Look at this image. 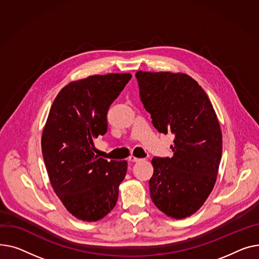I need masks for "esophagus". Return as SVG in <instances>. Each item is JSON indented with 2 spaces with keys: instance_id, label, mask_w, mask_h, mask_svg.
<instances>
[{
  "instance_id": "obj_1",
  "label": "esophagus",
  "mask_w": 259,
  "mask_h": 259,
  "mask_svg": "<svg viewBox=\"0 0 259 259\" xmlns=\"http://www.w3.org/2000/svg\"><path fill=\"white\" fill-rule=\"evenodd\" d=\"M141 159H139V158H137V157H135V156H131L130 158H128V161H131V162H138V161H140Z\"/></svg>"
}]
</instances>
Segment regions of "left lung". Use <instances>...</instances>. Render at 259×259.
Returning a JSON list of instances; mask_svg holds the SVG:
<instances>
[{
	"mask_svg": "<svg viewBox=\"0 0 259 259\" xmlns=\"http://www.w3.org/2000/svg\"><path fill=\"white\" fill-rule=\"evenodd\" d=\"M136 77L154 126L175 136L174 156L151 160L150 197L167 217L185 219L214 187L223 151L220 122L205 91L187 74L138 71Z\"/></svg>",
	"mask_w": 259,
	"mask_h": 259,
	"instance_id": "1",
	"label": "left lung"
}]
</instances>
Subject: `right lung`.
Instances as JSON below:
<instances>
[{
	"mask_svg": "<svg viewBox=\"0 0 259 259\" xmlns=\"http://www.w3.org/2000/svg\"><path fill=\"white\" fill-rule=\"evenodd\" d=\"M130 73L93 75L70 82L54 99L41 136L50 183L76 219L96 222L116 206L126 161L94 154V139L108 131L110 105L131 80Z\"/></svg>",
	"mask_w": 259,
	"mask_h": 259,
	"instance_id": "add662e5",
	"label": "right lung"
}]
</instances>
